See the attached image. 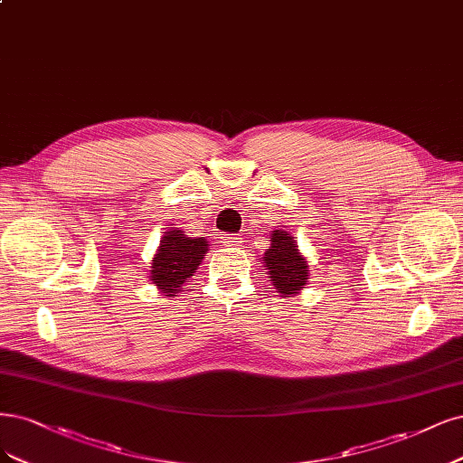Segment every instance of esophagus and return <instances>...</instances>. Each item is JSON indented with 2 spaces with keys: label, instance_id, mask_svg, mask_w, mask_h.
Wrapping results in <instances>:
<instances>
[{
  "label": "esophagus",
  "instance_id": "1",
  "mask_svg": "<svg viewBox=\"0 0 463 463\" xmlns=\"http://www.w3.org/2000/svg\"><path fill=\"white\" fill-rule=\"evenodd\" d=\"M222 243H224V247H241V237L239 235H233V233H224L222 235Z\"/></svg>",
  "mask_w": 463,
  "mask_h": 463
}]
</instances>
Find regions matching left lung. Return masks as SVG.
Instances as JSON below:
<instances>
[{"label":"left lung","mask_w":463,"mask_h":463,"mask_svg":"<svg viewBox=\"0 0 463 463\" xmlns=\"http://www.w3.org/2000/svg\"><path fill=\"white\" fill-rule=\"evenodd\" d=\"M264 268L281 297L300 293L310 276L308 262L298 250L297 239L283 230H274L269 235V249L264 252Z\"/></svg>","instance_id":"8db88e82"}]
</instances>
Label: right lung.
Masks as SVG:
<instances>
[{
  "label": "right lung",
  "mask_w": 463,
  "mask_h": 463,
  "mask_svg": "<svg viewBox=\"0 0 463 463\" xmlns=\"http://www.w3.org/2000/svg\"><path fill=\"white\" fill-rule=\"evenodd\" d=\"M209 245L204 237H187L182 230H170L161 239L151 262V281L166 297H176L187 278L195 274Z\"/></svg>",
  "instance_id": "obj_1"
}]
</instances>
